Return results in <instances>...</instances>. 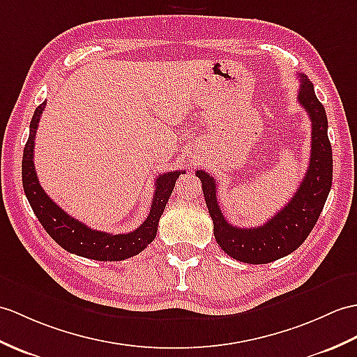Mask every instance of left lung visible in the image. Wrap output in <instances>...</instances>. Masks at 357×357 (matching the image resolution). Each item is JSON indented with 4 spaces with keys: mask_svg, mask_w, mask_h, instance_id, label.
<instances>
[{
    "mask_svg": "<svg viewBox=\"0 0 357 357\" xmlns=\"http://www.w3.org/2000/svg\"><path fill=\"white\" fill-rule=\"evenodd\" d=\"M300 80L298 102L309 114L312 121L310 161L303 182L284 208H281L261 227H233L223 218L219 208L216 179L204 170L196 172V176L202 182V192L213 219L216 242L223 252L238 261L264 264L298 250L309 237L330 193L333 179V156L327 135L328 121L326 109L317 98L307 76L300 73Z\"/></svg>",
    "mask_w": 357,
    "mask_h": 357,
    "instance_id": "8db88e82",
    "label": "left lung"
}]
</instances>
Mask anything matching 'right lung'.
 Wrapping results in <instances>:
<instances>
[{
	"label": "right lung",
	"mask_w": 357,
	"mask_h": 357,
	"mask_svg": "<svg viewBox=\"0 0 357 357\" xmlns=\"http://www.w3.org/2000/svg\"><path fill=\"white\" fill-rule=\"evenodd\" d=\"M45 102L36 107L30 121V134L22 155V187L33 213L54 242L65 251L85 259L98 261H120L134 257L146 250L153 242L158 231V222L175 188L176 179L184 172H167L156 178L151 213L143 225L126 234H109L103 231L91 229L85 223L66 214L59 205H56L40 187L33 162L36 129L43 114Z\"/></svg>",
	"instance_id": "add662e5"
}]
</instances>
